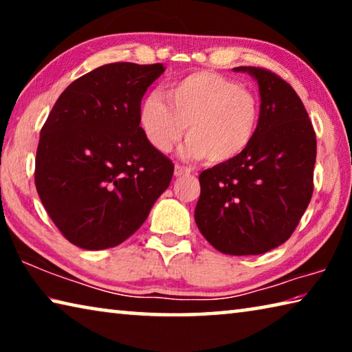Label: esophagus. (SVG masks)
<instances>
[{
    "instance_id": "esophagus-1",
    "label": "esophagus",
    "mask_w": 352,
    "mask_h": 352,
    "mask_svg": "<svg viewBox=\"0 0 352 352\" xmlns=\"http://www.w3.org/2000/svg\"><path fill=\"white\" fill-rule=\"evenodd\" d=\"M175 177H182V175H188L190 174V169L186 168V166H182V164H175V170H174Z\"/></svg>"
}]
</instances>
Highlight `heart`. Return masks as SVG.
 Instances as JSON below:
<instances>
[{"mask_svg": "<svg viewBox=\"0 0 352 352\" xmlns=\"http://www.w3.org/2000/svg\"><path fill=\"white\" fill-rule=\"evenodd\" d=\"M164 96L148 94L138 115L142 133L158 152L172 151L188 127L189 157L223 164L241 157L258 132L259 99L226 76L195 71L169 83Z\"/></svg>", "mask_w": 352, "mask_h": 352, "instance_id": "heart-1", "label": "heart"}]
</instances>
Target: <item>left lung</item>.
<instances>
[{
	"instance_id": "obj_1",
	"label": "left lung",
	"mask_w": 352,
	"mask_h": 352,
	"mask_svg": "<svg viewBox=\"0 0 352 352\" xmlns=\"http://www.w3.org/2000/svg\"><path fill=\"white\" fill-rule=\"evenodd\" d=\"M259 85L261 119L241 157L200 174L195 223L225 254H262L289 239L314 192L317 138L300 96L265 68L237 67Z\"/></svg>"
}]
</instances>
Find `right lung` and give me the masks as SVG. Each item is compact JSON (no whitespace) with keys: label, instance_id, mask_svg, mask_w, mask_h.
Wrapping results in <instances>:
<instances>
[{"label":"right lung","instance_id":"right-lung-1","mask_svg":"<svg viewBox=\"0 0 352 352\" xmlns=\"http://www.w3.org/2000/svg\"><path fill=\"white\" fill-rule=\"evenodd\" d=\"M162 63L102 65L65 90L40 132L35 188L71 243L105 250L129 239L168 189L174 163L148 144L141 99Z\"/></svg>","mask_w":352,"mask_h":352}]
</instances>
